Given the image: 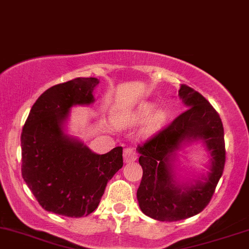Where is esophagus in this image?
I'll use <instances>...</instances> for the list:
<instances>
[{
    "label": "esophagus",
    "mask_w": 249,
    "mask_h": 249,
    "mask_svg": "<svg viewBox=\"0 0 249 249\" xmlns=\"http://www.w3.org/2000/svg\"><path fill=\"white\" fill-rule=\"evenodd\" d=\"M137 158H138V154H137V152L133 150L132 147L125 148V151H124V161L125 162L136 161Z\"/></svg>",
    "instance_id": "obj_1"
}]
</instances>
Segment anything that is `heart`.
Listing matches in <instances>:
<instances>
[{"label":"heart","mask_w":249,"mask_h":249,"mask_svg":"<svg viewBox=\"0 0 249 249\" xmlns=\"http://www.w3.org/2000/svg\"><path fill=\"white\" fill-rule=\"evenodd\" d=\"M152 112L153 105L142 104L137 108V110L132 111V112L117 113V115L113 117V122H115V124L119 125V126H134V125H138L144 121H146ZM166 118L167 115L164 110H161V108L160 110H157L156 112H154V115L151 116L150 121L147 123V132H152V131L160 127L161 125L166 122Z\"/></svg>","instance_id":"1"}]
</instances>
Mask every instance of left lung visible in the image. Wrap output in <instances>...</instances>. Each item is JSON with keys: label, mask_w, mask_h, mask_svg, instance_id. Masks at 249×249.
I'll return each mask as SVG.
<instances>
[{"label": "left lung", "mask_w": 249, "mask_h": 249, "mask_svg": "<svg viewBox=\"0 0 249 249\" xmlns=\"http://www.w3.org/2000/svg\"><path fill=\"white\" fill-rule=\"evenodd\" d=\"M178 92L187 110L137 147L142 168L137 200L142 213L159 221H178L201 212L225 166L224 126L218 112L192 88L181 85ZM198 141L210 154L207 173L186 182L179 180L175 173L178 151Z\"/></svg>", "instance_id": "obj_1"}]
</instances>
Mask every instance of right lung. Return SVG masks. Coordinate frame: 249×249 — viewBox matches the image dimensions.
<instances>
[{"instance_id":"1","label":"right lung","mask_w":249,"mask_h":249,"mask_svg":"<svg viewBox=\"0 0 249 249\" xmlns=\"http://www.w3.org/2000/svg\"><path fill=\"white\" fill-rule=\"evenodd\" d=\"M98 84L89 77L48 89L33 105L22 130V177L48 212L89 215L123 166L122 146L98 154L67 132L71 107L92 104Z\"/></svg>"}]
</instances>
